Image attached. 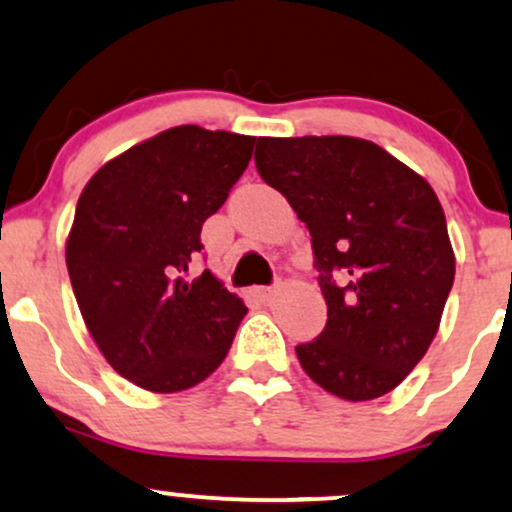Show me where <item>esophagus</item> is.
Listing matches in <instances>:
<instances>
[{
    "mask_svg": "<svg viewBox=\"0 0 512 512\" xmlns=\"http://www.w3.org/2000/svg\"><path fill=\"white\" fill-rule=\"evenodd\" d=\"M274 293H276L274 286H255V289H252V296H255L260 303L272 301Z\"/></svg>",
    "mask_w": 512,
    "mask_h": 512,
    "instance_id": "esophagus-1",
    "label": "esophagus"
}]
</instances>
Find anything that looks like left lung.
Wrapping results in <instances>:
<instances>
[{
  "instance_id": "1",
  "label": "left lung",
  "mask_w": 512,
  "mask_h": 512,
  "mask_svg": "<svg viewBox=\"0 0 512 512\" xmlns=\"http://www.w3.org/2000/svg\"><path fill=\"white\" fill-rule=\"evenodd\" d=\"M255 163L308 226L322 272L327 325L296 346L303 370L346 402L387 395L424 358L455 279L436 192L358 137H260Z\"/></svg>"
}]
</instances>
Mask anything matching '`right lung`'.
<instances>
[{
	"instance_id": "right-lung-1",
	"label": "right lung",
	"mask_w": 512,
	"mask_h": 512,
	"mask_svg": "<svg viewBox=\"0 0 512 512\" xmlns=\"http://www.w3.org/2000/svg\"><path fill=\"white\" fill-rule=\"evenodd\" d=\"M255 142L170 127L110 158L81 190L67 236L76 303L105 361L142 390L170 395L207 380L248 313L209 269L185 274Z\"/></svg>"
}]
</instances>
